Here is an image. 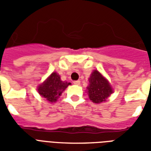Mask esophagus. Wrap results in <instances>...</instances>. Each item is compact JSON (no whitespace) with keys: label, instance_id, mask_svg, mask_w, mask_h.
<instances>
[{"label":"esophagus","instance_id":"34e87169","mask_svg":"<svg viewBox=\"0 0 151 151\" xmlns=\"http://www.w3.org/2000/svg\"><path fill=\"white\" fill-rule=\"evenodd\" d=\"M73 84H74V85L79 86L81 84V82H80V81H74V82H73Z\"/></svg>","mask_w":151,"mask_h":151}]
</instances>
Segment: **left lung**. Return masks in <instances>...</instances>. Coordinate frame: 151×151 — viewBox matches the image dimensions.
Masks as SVG:
<instances>
[{
	"mask_svg": "<svg viewBox=\"0 0 151 151\" xmlns=\"http://www.w3.org/2000/svg\"><path fill=\"white\" fill-rule=\"evenodd\" d=\"M88 81L86 91L89 99L95 104L107 101V99L113 93V88L109 81L97 69L93 70Z\"/></svg>",
	"mask_w": 151,
	"mask_h": 151,
	"instance_id": "8db88e82",
	"label": "left lung"
}]
</instances>
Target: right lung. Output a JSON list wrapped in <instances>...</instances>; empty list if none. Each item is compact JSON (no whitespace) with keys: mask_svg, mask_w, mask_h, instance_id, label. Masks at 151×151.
<instances>
[{"mask_svg":"<svg viewBox=\"0 0 151 151\" xmlns=\"http://www.w3.org/2000/svg\"><path fill=\"white\" fill-rule=\"evenodd\" d=\"M69 85H71L70 82L62 81L57 73L53 72L38 86L37 91L42 98L52 104L57 101L62 92Z\"/></svg>","mask_w":151,"mask_h":151,"instance_id":"obj_1","label":"right lung"}]
</instances>
